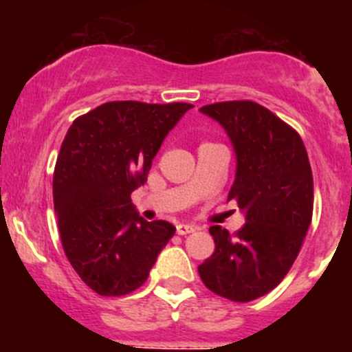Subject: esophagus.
Wrapping results in <instances>:
<instances>
[{
  "label": "esophagus",
  "instance_id": "esophagus-1",
  "mask_svg": "<svg viewBox=\"0 0 352 352\" xmlns=\"http://www.w3.org/2000/svg\"><path fill=\"white\" fill-rule=\"evenodd\" d=\"M195 226H190V224H179V226H176V232L179 236H186V234H190V232H193L195 231Z\"/></svg>",
  "mask_w": 352,
  "mask_h": 352
}]
</instances>
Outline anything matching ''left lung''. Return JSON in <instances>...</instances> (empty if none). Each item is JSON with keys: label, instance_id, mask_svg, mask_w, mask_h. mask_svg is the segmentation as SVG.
<instances>
[{"label": "left lung", "instance_id": "1", "mask_svg": "<svg viewBox=\"0 0 352 352\" xmlns=\"http://www.w3.org/2000/svg\"><path fill=\"white\" fill-rule=\"evenodd\" d=\"M226 130L236 154L228 200L245 212L234 234L212 226L215 252L198 267L212 293L236 302L265 296L286 277L313 215V176L294 128L253 100L200 107Z\"/></svg>", "mask_w": 352, "mask_h": 352}]
</instances>
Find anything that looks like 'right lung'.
I'll use <instances>...</instances> for the list:
<instances>
[{"label": "right lung", "mask_w": 352, "mask_h": 352, "mask_svg": "<svg viewBox=\"0 0 352 352\" xmlns=\"http://www.w3.org/2000/svg\"><path fill=\"white\" fill-rule=\"evenodd\" d=\"M191 107L114 100L68 128L54 168V212L66 258L97 294L138 289L175 234L169 222L142 219L131 191L147 181L166 135Z\"/></svg>", "instance_id": "obj_1"}]
</instances>
